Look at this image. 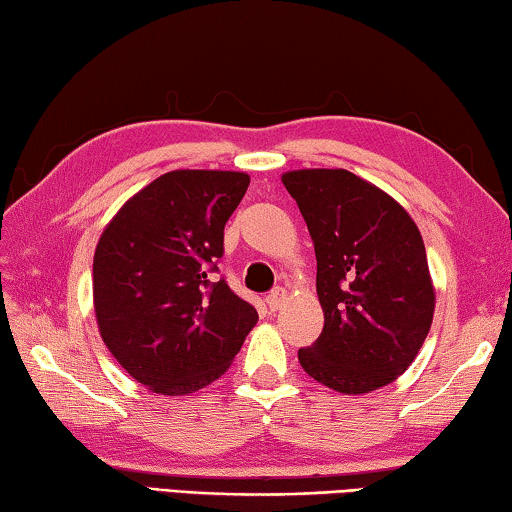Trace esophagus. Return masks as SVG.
Returning a JSON list of instances; mask_svg holds the SVG:
<instances>
[{"label":"esophagus","instance_id":"1","mask_svg":"<svg viewBox=\"0 0 512 512\" xmlns=\"http://www.w3.org/2000/svg\"><path fill=\"white\" fill-rule=\"evenodd\" d=\"M285 299H288V294H285V290L283 288H276V290H272L270 294H267V299H265L267 301V308H270L272 312L281 310Z\"/></svg>","mask_w":512,"mask_h":512}]
</instances>
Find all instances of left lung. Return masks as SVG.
Wrapping results in <instances>:
<instances>
[{"label": "left lung", "mask_w": 512, "mask_h": 512, "mask_svg": "<svg viewBox=\"0 0 512 512\" xmlns=\"http://www.w3.org/2000/svg\"><path fill=\"white\" fill-rule=\"evenodd\" d=\"M315 242L324 330L299 348L310 378L369 393L409 369L434 317L425 242L409 213L342 168L283 175Z\"/></svg>", "instance_id": "left-lung-1"}]
</instances>
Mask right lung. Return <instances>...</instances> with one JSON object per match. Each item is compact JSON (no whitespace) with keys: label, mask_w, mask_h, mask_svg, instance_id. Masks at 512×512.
<instances>
[{"label":"right lung","mask_w":512,"mask_h":512,"mask_svg":"<svg viewBox=\"0 0 512 512\" xmlns=\"http://www.w3.org/2000/svg\"><path fill=\"white\" fill-rule=\"evenodd\" d=\"M247 186L233 170H173L130 197L98 240V330L150 391L186 396L218 380L256 326V308L213 279Z\"/></svg>","instance_id":"right-lung-1"}]
</instances>
